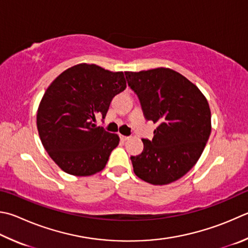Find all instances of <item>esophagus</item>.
I'll list each match as a JSON object with an SVG mask.
<instances>
[{
    "instance_id": "1",
    "label": "esophagus",
    "mask_w": 248,
    "mask_h": 248,
    "mask_svg": "<svg viewBox=\"0 0 248 248\" xmlns=\"http://www.w3.org/2000/svg\"><path fill=\"white\" fill-rule=\"evenodd\" d=\"M121 141H127V140L130 139V137H125V136H120Z\"/></svg>"
}]
</instances>
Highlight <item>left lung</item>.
Wrapping results in <instances>:
<instances>
[{
	"label": "left lung",
	"mask_w": 248,
	"mask_h": 248,
	"mask_svg": "<svg viewBox=\"0 0 248 248\" xmlns=\"http://www.w3.org/2000/svg\"><path fill=\"white\" fill-rule=\"evenodd\" d=\"M124 75L145 119L158 124L152 140L142 139L141 154L130 157L134 173L154 186L173 182L193 168L208 141V102L195 84L172 69Z\"/></svg>",
	"instance_id": "8db88e82"
}]
</instances>
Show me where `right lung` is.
<instances>
[{"mask_svg": "<svg viewBox=\"0 0 248 248\" xmlns=\"http://www.w3.org/2000/svg\"><path fill=\"white\" fill-rule=\"evenodd\" d=\"M127 87L124 73L79 64L53 81L37 114L40 139L65 172L85 177L104 169L119 137L96 127L95 117L108 111L110 102Z\"/></svg>", "mask_w": 248, "mask_h": 248, "instance_id": "obj_1", "label": "right lung"}]
</instances>
